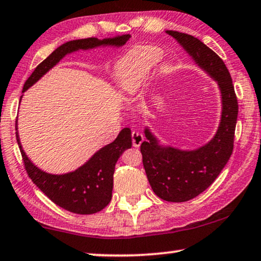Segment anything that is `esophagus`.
Returning <instances> with one entry per match:
<instances>
[{"instance_id": "esophagus-1", "label": "esophagus", "mask_w": 261, "mask_h": 261, "mask_svg": "<svg viewBox=\"0 0 261 261\" xmlns=\"http://www.w3.org/2000/svg\"><path fill=\"white\" fill-rule=\"evenodd\" d=\"M144 141V136L138 131L132 132V144H134L135 147H138Z\"/></svg>"}]
</instances>
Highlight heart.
I'll return each mask as SVG.
<instances>
[{
    "label": "heart",
    "mask_w": 261,
    "mask_h": 261,
    "mask_svg": "<svg viewBox=\"0 0 261 261\" xmlns=\"http://www.w3.org/2000/svg\"><path fill=\"white\" fill-rule=\"evenodd\" d=\"M164 53L153 45L132 49L116 65L115 81L124 93L137 95L163 60Z\"/></svg>",
    "instance_id": "1"
}]
</instances>
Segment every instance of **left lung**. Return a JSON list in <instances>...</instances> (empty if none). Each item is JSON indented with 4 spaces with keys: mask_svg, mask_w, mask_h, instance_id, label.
<instances>
[{
    "mask_svg": "<svg viewBox=\"0 0 261 261\" xmlns=\"http://www.w3.org/2000/svg\"><path fill=\"white\" fill-rule=\"evenodd\" d=\"M203 71L217 82L221 112L216 134L204 145L184 150L161 142L149 126L144 127L143 165L153 192L166 201L181 203L204 192L226 165L233 150L238 102L230 72L223 60L191 35L166 30Z\"/></svg>",
    "mask_w": 261,
    "mask_h": 261,
    "instance_id": "1",
    "label": "left lung"
}]
</instances>
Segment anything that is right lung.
<instances>
[{"label":"right lung","mask_w":261,"mask_h":261,"mask_svg":"<svg viewBox=\"0 0 261 261\" xmlns=\"http://www.w3.org/2000/svg\"><path fill=\"white\" fill-rule=\"evenodd\" d=\"M130 34H125L103 40L90 37L65 42L37 65L24 83L22 92L24 93L33 87L67 55L80 50L87 51L96 48H120L130 40ZM131 137V130L129 127H124L114 142L100 147L80 168L67 173L55 174L45 172L28 158L19 141L16 120V139L25 170L31 180L56 205L77 215H92L99 212L110 203L114 188L115 165L124 151L132 146Z\"/></svg>","instance_id":"1"}]
</instances>
